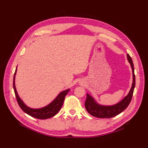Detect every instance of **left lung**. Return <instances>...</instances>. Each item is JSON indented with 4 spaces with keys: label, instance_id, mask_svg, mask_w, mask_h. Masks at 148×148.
I'll return each mask as SVG.
<instances>
[{
    "label": "left lung",
    "instance_id": "obj_1",
    "mask_svg": "<svg viewBox=\"0 0 148 148\" xmlns=\"http://www.w3.org/2000/svg\"><path fill=\"white\" fill-rule=\"evenodd\" d=\"M127 58L132 69L133 74V84L129 93L120 102L112 106H103L97 104L92 97L87 94L84 105H85L86 111L92 116L99 118H111L120 114L130 104L132 98L135 85H136V77H135L132 60L128 54H127Z\"/></svg>",
    "mask_w": 148,
    "mask_h": 148
}]
</instances>
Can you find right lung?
I'll return each mask as SVG.
<instances>
[{
    "instance_id": "add662e5",
    "label": "right lung",
    "mask_w": 148,
    "mask_h": 148,
    "mask_svg": "<svg viewBox=\"0 0 148 148\" xmlns=\"http://www.w3.org/2000/svg\"><path fill=\"white\" fill-rule=\"evenodd\" d=\"M16 72V69L15 71L14 76L13 78V88L14 91L16 98V100H17V102L18 103L19 106H20V108L23 110V112L27 113V114L30 115V116H32V117L37 118V119H45L51 118L53 116H54L55 114H57L58 112L62 108L63 103H64V101L65 97L68 93L69 89L61 92L57 96V97H56V98L53 100L51 103H50V104L45 107V108H41V109H31V108H28V107L25 104L18 95L16 90V88H15V84H14V77H15Z\"/></svg>"
}]
</instances>
